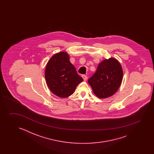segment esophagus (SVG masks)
I'll return each instance as SVG.
<instances>
[{
  "label": "esophagus",
  "instance_id": "obj_1",
  "mask_svg": "<svg viewBox=\"0 0 154 154\" xmlns=\"http://www.w3.org/2000/svg\"><path fill=\"white\" fill-rule=\"evenodd\" d=\"M82 78H83L84 80H85V81H86L88 79V76H87L86 75H82Z\"/></svg>",
  "mask_w": 154,
  "mask_h": 154
}]
</instances>
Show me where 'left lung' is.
Returning a JSON list of instances; mask_svg holds the SVG:
<instances>
[{
  "label": "left lung",
  "instance_id": "obj_1",
  "mask_svg": "<svg viewBox=\"0 0 154 154\" xmlns=\"http://www.w3.org/2000/svg\"><path fill=\"white\" fill-rule=\"evenodd\" d=\"M123 79V70L117 59H105L98 64L88 82L95 95L101 98L110 97L118 90Z\"/></svg>",
  "mask_w": 154,
  "mask_h": 154
}]
</instances>
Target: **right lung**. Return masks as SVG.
<instances>
[{
  "label": "right lung",
  "instance_id": "add662e5",
  "mask_svg": "<svg viewBox=\"0 0 154 154\" xmlns=\"http://www.w3.org/2000/svg\"><path fill=\"white\" fill-rule=\"evenodd\" d=\"M69 58L67 53H58L49 59L45 70L46 82L50 90L62 98L72 95L83 80Z\"/></svg>",
  "mask_w": 154,
  "mask_h": 154
}]
</instances>
